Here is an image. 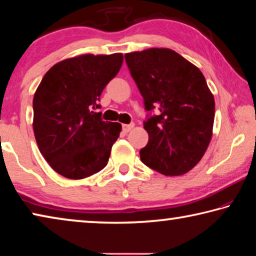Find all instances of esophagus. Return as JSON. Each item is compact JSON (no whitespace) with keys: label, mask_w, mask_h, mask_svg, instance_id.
<instances>
[{"label":"esophagus","mask_w":256,"mask_h":256,"mask_svg":"<svg viewBox=\"0 0 256 256\" xmlns=\"http://www.w3.org/2000/svg\"><path fill=\"white\" fill-rule=\"evenodd\" d=\"M133 128H134V124L133 123H131V124H123V131L125 133H128V132L131 131Z\"/></svg>","instance_id":"34e87169"}]
</instances>
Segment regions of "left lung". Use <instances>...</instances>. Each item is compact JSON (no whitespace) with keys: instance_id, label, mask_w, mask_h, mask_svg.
I'll return each instance as SVG.
<instances>
[{"instance_id":"8db88e82","label":"left lung","mask_w":256,"mask_h":256,"mask_svg":"<svg viewBox=\"0 0 256 256\" xmlns=\"http://www.w3.org/2000/svg\"><path fill=\"white\" fill-rule=\"evenodd\" d=\"M125 60L149 112L141 162L166 176L185 174L200 162L212 136L214 98L204 76L168 48L128 53ZM154 109L158 114H151Z\"/></svg>"}]
</instances>
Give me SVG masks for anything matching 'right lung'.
Listing matches in <instances>:
<instances>
[{"instance_id":"right-lung-1","label":"right lung","mask_w":256,"mask_h":256,"mask_svg":"<svg viewBox=\"0 0 256 256\" xmlns=\"http://www.w3.org/2000/svg\"><path fill=\"white\" fill-rule=\"evenodd\" d=\"M123 63L120 53L86 54L52 66L34 92V133L38 148L53 170L81 180L107 164L122 130L105 122L99 100Z\"/></svg>"}]
</instances>
